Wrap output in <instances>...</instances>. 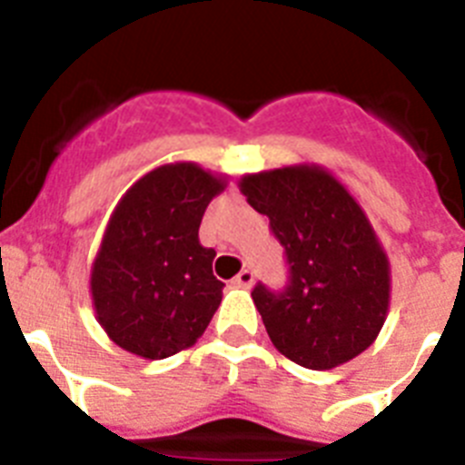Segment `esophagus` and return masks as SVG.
Listing matches in <instances>:
<instances>
[{"label":"esophagus","mask_w":465,"mask_h":465,"mask_svg":"<svg viewBox=\"0 0 465 465\" xmlns=\"http://www.w3.org/2000/svg\"><path fill=\"white\" fill-rule=\"evenodd\" d=\"M252 282H255V272H252V269H243V272L233 278V285H236V288L248 290L252 288Z\"/></svg>","instance_id":"obj_1"}]
</instances>
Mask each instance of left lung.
<instances>
[{"label":"left lung","mask_w":465,"mask_h":465,"mask_svg":"<svg viewBox=\"0 0 465 465\" xmlns=\"http://www.w3.org/2000/svg\"><path fill=\"white\" fill-rule=\"evenodd\" d=\"M241 192L288 262L285 288L252 290L273 346L309 370L353 361L377 339L391 297L389 257L358 201L321 165L245 175Z\"/></svg>","instance_id":"left-lung-1"}]
</instances>
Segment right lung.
<instances>
[{"mask_svg": "<svg viewBox=\"0 0 465 465\" xmlns=\"http://www.w3.org/2000/svg\"><path fill=\"white\" fill-rule=\"evenodd\" d=\"M222 189L201 165L165 163L121 196L91 269L95 318L116 346L161 361L205 332L224 282L199 227Z\"/></svg>", "mask_w": 465, "mask_h": 465, "instance_id": "right-lung-1", "label": "right lung"}]
</instances>
